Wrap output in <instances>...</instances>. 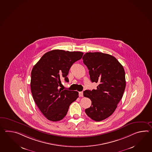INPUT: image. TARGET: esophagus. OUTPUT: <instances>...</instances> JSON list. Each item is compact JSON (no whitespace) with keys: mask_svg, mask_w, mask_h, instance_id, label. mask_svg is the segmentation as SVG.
Listing matches in <instances>:
<instances>
[{"mask_svg":"<svg viewBox=\"0 0 152 152\" xmlns=\"http://www.w3.org/2000/svg\"><path fill=\"white\" fill-rule=\"evenodd\" d=\"M83 96V92L82 91H80V92H79V96H80V97H82Z\"/></svg>","mask_w":152,"mask_h":152,"instance_id":"esophagus-1","label":"esophagus"}]
</instances>
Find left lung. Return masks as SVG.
I'll list each match as a JSON object with an SVG mask.
<instances>
[{"label": "left lung", "mask_w": 152, "mask_h": 152, "mask_svg": "<svg viewBox=\"0 0 152 152\" xmlns=\"http://www.w3.org/2000/svg\"><path fill=\"white\" fill-rule=\"evenodd\" d=\"M88 68L92 82L98 83L96 89L83 91L89 98L91 106L85 112L93 121H100L115 112L125 91V71L118 60L101 52H88L82 58Z\"/></svg>", "instance_id": "1"}]
</instances>
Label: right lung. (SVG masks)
<instances>
[{
    "mask_svg": "<svg viewBox=\"0 0 152 152\" xmlns=\"http://www.w3.org/2000/svg\"><path fill=\"white\" fill-rule=\"evenodd\" d=\"M83 53L61 50L42 56L31 72V88L38 108L49 121H59L67 114L70 105L78 97L77 91L59 88L61 80L69 82L70 69Z\"/></svg>",
    "mask_w": 152,
    "mask_h": 152,
    "instance_id": "obj_1",
    "label": "right lung"
}]
</instances>
